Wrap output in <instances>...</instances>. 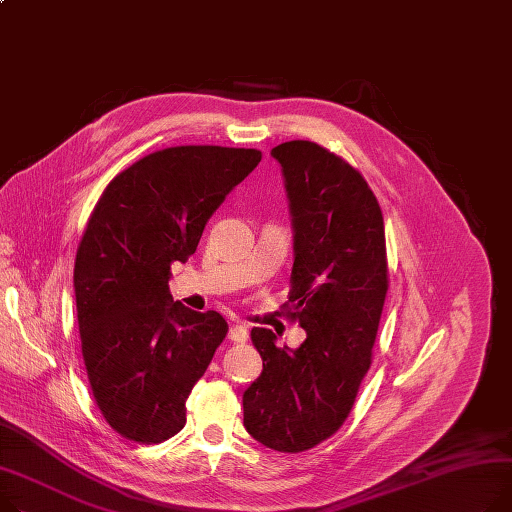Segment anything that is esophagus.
Returning a JSON list of instances; mask_svg holds the SVG:
<instances>
[{
    "label": "esophagus",
    "instance_id": "esophagus-1",
    "mask_svg": "<svg viewBox=\"0 0 512 512\" xmlns=\"http://www.w3.org/2000/svg\"><path fill=\"white\" fill-rule=\"evenodd\" d=\"M247 337H249V331H247L245 325H241V323H232L230 325V329H228V339H230V342L243 344V342H247Z\"/></svg>",
    "mask_w": 512,
    "mask_h": 512
}]
</instances>
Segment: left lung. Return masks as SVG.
<instances>
[{
  "label": "left lung",
  "instance_id": "1",
  "mask_svg": "<svg viewBox=\"0 0 512 512\" xmlns=\"http://www.w3.org/2000/svg\"><path fill=\"white\" fill-rule=\"evenodd\" d=\"M282 166L294 232L290 315L296 348L255 327L263 370L243 393L245 428L261 445L300 453L348 418L370 368L387 296L385 224L377 197L348 162L319 144L271 148Z\"/></svg>",
  "mask_w": 512,
  "mask_h": 512
}]
</instances>
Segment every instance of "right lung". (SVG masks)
I'll use <instances>...</instances> for the list:
<instances>
[{"label": "right lung", "instance_id": "1", "mask_svg": "<svg viewBox=\"0 0 512 512\" xmlns=\"http://www.w3.org/2000/svg\"><path fill=\"white\" fill-rule=\"evenodd\" d=\"M259 150L179 146L119 173L98 199L76 255L82 356L102 416L121 436L162 442L187 422L185 401L228 325L168 290L170 265L195 253Z\"/></svg>", "mask_w": 512, "mask_h": 512}]
</instances>
